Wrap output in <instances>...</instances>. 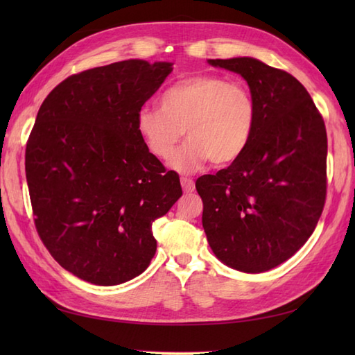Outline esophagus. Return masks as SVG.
<instances>
[{
	"instance_id": "1",
	"label": "esophagus",
	"mask_w": 355,
	"mask_h": 355,
	"mask_svg": "<svg viewBox=\"0 0 355 355\" xmlns=\"http://www.w3.org/2000/svg\"><path fill=\"white\" fill-rule=\"evenodd\" d=\"M182 187H183V191H184L186 193H191V192H193V191H195V183H193V180H192V178L182 177Z\"/></svg>"
}]
</instances>
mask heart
I'll list each match as a JSON object with an SVG mask.
<instances>
[{
	"label": "heart",
	"mask_w": 355,
	"mask_h": 355,
	"mask_svg": "<svg viewBox=\"0 0 355 355\" xmlns=\"http://www.w3.org/2000/svg\"><path fill=\"white\" fill-rule=\"evenodd\" d=\"M256 117L258 110L247 84L200 74L166 88L160 107H143L135 126L146 149L160 160L172 157L184 130L189 140L171 166L192 172L207 160L216 166L238 160L253 137Z\"/></svg>",
	"instance_id": "obj_1"
}]
</instances>
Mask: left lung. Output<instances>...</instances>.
Wrapping results in <instances>:
<instances>
[{
  "label": "left lung",
  "instance_id": "left-lung-1",
  "mask_svg": "<svg viewBox=\"0 0 355 355\" xmlns=\"http://www.w3.org/2000/svg\"><path fill=\"white\" fill-rule=\"evenodd\" d=\"M207 62L244 78L258 117L244 154L195 183L202 227L223 263L262 273L290 259L318 225L327 197L325 123L286 71L248 56Z\"/></svg>",
  "mask_w": 355,
  "mask_h": 355
}]
</instances>
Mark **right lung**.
Wrapping results in <instances>:
<instances>
[{
	"instance_id": "right-lung-1",
	"label": "right lung",
	"mask_w": 355,
	"mask_h": 355,
	"mask_svg": "<svg viewBox=\"0 0 355 355\" xmlns=\"http://www.w3.org/2000/svg\"><path fill=\"white\" fill-rule=\"evenodd\" d=\"M172 65L128 59L73 74L37 111L26 149L36 230L82 281L110 286L141 275L157 250L153 223L183 195L135 126Z\"/></svg>"
}]
</instances>
